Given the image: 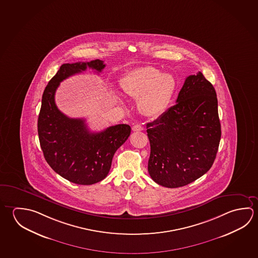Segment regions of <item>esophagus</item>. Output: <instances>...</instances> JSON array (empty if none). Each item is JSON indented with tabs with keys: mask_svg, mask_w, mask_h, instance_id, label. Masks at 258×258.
<instances>
[{
	"mask_svg": "<svg viewBox=\"0 0 258 258\" xmlns=\"http://www.w3.org/2000/svg\"><path fill=\"white\" fill-rule=\"evenodd\" d=\"M144 130V127H142L140 124H136L132 127V131H141Z\"/></svg>",
	"mask_w": 258,
	"mask_h": 258,
	"instance_id": "obj_1",
	"label": "esophagus"
}]
</instances>
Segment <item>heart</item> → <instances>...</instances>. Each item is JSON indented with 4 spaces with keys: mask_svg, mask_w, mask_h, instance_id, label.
I'll use <instances>...</instances> for the list:
<instances>
[{
    "mask_svg": "<svg viewBox=\"0 0 258 258\" xmlns=\"http://www.w3.org/2000/svg\"><path fill=\"white\" fill-rule=\"evenodd\" d=\"M122 91L139 99L138 106L148 117H157L163 112L175 89V79L170 73L145 66L126 73L119 81Z\"/></svg>",
    "mask_w": 258,
    "mask_h": 258,
    "instance_id": "1",
    "label": "heart"
}]
</instances>
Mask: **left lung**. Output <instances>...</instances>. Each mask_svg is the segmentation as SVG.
I'll list each match as a JSON object with an SVG mask.
<instances>
[{"label": "left lung", "mask_w": 258, "mask_h": 258, "mask_svg": "<svg viewBox=\"0 0 258 258\" xmlns=\"http://www.w3.org/2000/svg\"><path fill=\"white\" fill-rule=\"evenodd\" d=\"M148 170L158 185H188L212 167L221 138L217 93L199 72L185 79L176 104L147 124Z\"/></svg>", "instance_id": "obj_1"}]
</instances>
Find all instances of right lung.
I'll list each match as a JSON object with an SVG mask.
<instances>
[{
    "mask_svg": "<svg viewBox=\"0 0 258 258\" xmlns=\"http://www.w3.org/2000/svg\"><path fill=\"white\" fill-rule=\"evenodd\" d=\"M100 59L64 63L42 94L38 134L43 156L50 167L65 179L79 185H92L109 174L114 154L131 135V127L118 124L100 132H91L84 118H69L55 104L59 82L87 68L101 73Z\"/></svg>",
    "mask_w": 258,
    "mask_h": 258,
    "instance_id": "right-lung-1",
    "label": "right lung"
}]
</instances>
